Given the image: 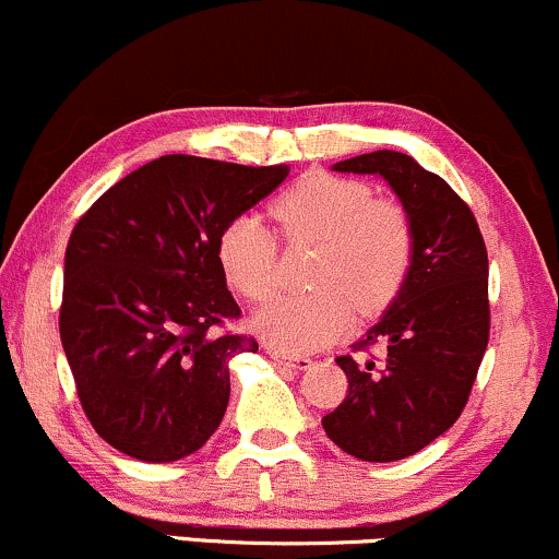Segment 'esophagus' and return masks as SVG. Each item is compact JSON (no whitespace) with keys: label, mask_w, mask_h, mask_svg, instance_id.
Listing matches in <instances>:
<instances>
[{"label":"esophagus","mask_w":559,"mask_h":559,"mask_svg":"<svg viewBox=\"0 0 559 559\" xmlns=\"http://www.w3.org/2000/svg\"><path fill=\"white\" fill-rule=\"evenodd\" d=\"M269 356L277 360V364L290 366V369H298V371H306L313 366V360L308 356H293V353H282V350H269Z\"/></svg>","instance_id":"esophagus-1"}]
</instances>
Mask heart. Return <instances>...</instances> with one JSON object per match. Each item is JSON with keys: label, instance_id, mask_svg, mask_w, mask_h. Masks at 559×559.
<instances>
[{"label": "heart", "instance_id": "b5f03b06", "mask_svg": "<svg viewBox=\"0 0 559 559\" xmlns=\"http://www.w3.org/2000/svg\"><path fill=\"white\" fill-rule=\"evenodd\" d=\"M274 219L293 242H321L311 295H285L255 311L253 330L282 353H311L350 330L360 313L384 311L411 274V214L390 199H373L360 180L311 173L277 195ZM225 280L251 300L277 290V240L255 214H238L216 238Z\"/></svg>", "mask_w": 559, "mask_h": 559}]
</instances>
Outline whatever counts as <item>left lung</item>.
Segmentation results:
<instances>
[{"mask_svg": "<svg viewBox=\"0 0 559 559\" xmlns=\"http://www.w3.org/2000/svg\"><path fill=\"white\" fill-rule=\"evenodd\" d=\"M332 169L379 175L411 214L416 248L403 290L356 345H384V364L340 356L347 395L321 418L326 437L369 463L403 461L457 421L489 343V259L476 216L442 177L400 151H371Z\"/></svg>", "mask_w": 559, "mask_h": 559, "instance_id": "left-lung-1", "label": "left lung"}]
</instances>
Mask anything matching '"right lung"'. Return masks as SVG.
<instances>
[{
	"mask_svg": "<svg viewBox=\"0 0 559 559\" xmlns=\"http://www.w3.org/2000/svg\"><path fill=\"white\" fill-rule=\"evenodd\" d=\"M287 173V164L159 156L78 219L64 251L59 337L85 416L115 450L173 463L222 424L229 358L259 343L216 334L240 317L216 238Z\"/></svg>",
	"mask_w": 559,
	"mask_h": 559,
	"instance_id": "obj_1",
	"label": "right lung"
}]
</instances>
